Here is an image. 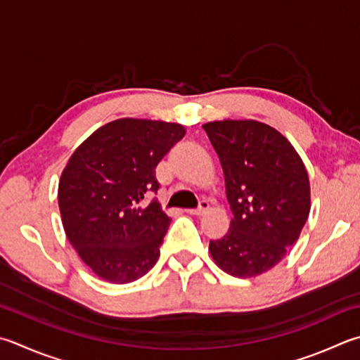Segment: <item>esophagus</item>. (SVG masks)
Listing matches in <instances>:
<instances>
[{"instance_id": "esophagus-1", "label": "esophagus", "mask_w": 360, "mask_h": 360, "mask_svg": "<svg viewBox=\"0 0 360 360\" xmlns=\"http://www.w3.org/2000/svg\"><path fill=\"white\" fill-rule=\"evenodd\" d=\"M207 209H209V202H207L206 200H201L198 207H195V209H187V212L191 214V215H201V214H205V212L207 211Z\"/></svg>"}]
</instances>
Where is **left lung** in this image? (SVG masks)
<instances>
[{"instance_id": "obj_1", "label": "left lung", "mask_w": 360, "mask_h": 360, "mask_svg": "<svg viewBox=\"0 0 360 360\" xmlns=\"http://www.w3.org/2000/svg\"><path fill=\"white\" fill-rule=\"evenodd\" d=\"M225 174L233 219L209 252L221 271L250 278L272 269L299 239L310 212V182L300 155L264 122L212 121L202 126Z\"/></svg>"}]
</instances>
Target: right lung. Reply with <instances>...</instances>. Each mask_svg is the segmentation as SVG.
<instances>
[{"instance_id": "right-lung-1", "label": "right lung", "mask_w": 360, "mask_h": 360, "mask_svg": "<svg viewBox=\"0 0 360 360\" xmlns=\"http://www.w3.org/2000/svg\"><path fill=\"white\" fill-rule=\"evenodd\" d=\"M186 135L178 122L121 117L91 134L58 186L64 231L97 277L124 285L153 269L172 219L160 202L155 167Z\"/></svg>"}]
</instances>
